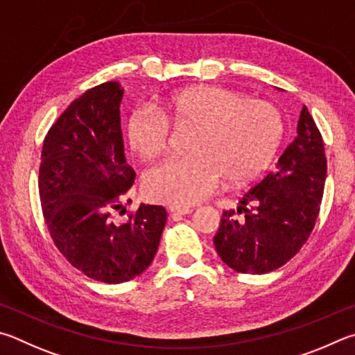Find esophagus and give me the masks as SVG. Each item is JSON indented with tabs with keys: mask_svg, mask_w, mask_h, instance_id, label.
Listing matches in <instances>:
<instances>
[{
	"mask_svg": "<svg viewBox=\"0 0 355 355\" xmlns=\"http://www.w3.org/2000/svg\"><path fill=\"white\" fill-rule=\"evenodd\" d=\"M170 212L176 214V215H189V214L193 212V209L187 207V206H171Z\"/></svg>",
	"mask_w": 355,
	"mask_h": 355,
	"instance_id": "1",
	"label": "esophagus"
}]
</instances>
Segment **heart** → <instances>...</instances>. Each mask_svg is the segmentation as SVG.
Returning <instances> with one entry per match:
<instances>
[{"label": "heart", "instance_id": "1", "mask_svg": "<svg viewBox=\"0 0 355 355\" xmlns=\"http://www.w3.org/2000/svg\"><path fill=\"white\" fill-rule=\"evenodd\" d=\"M170 123L193 126L191 154L149 168L143 189L149 200L173 206L206 200L225 176L231 184L256 179L282 139V118L272 104L218 85H196L173 93L159 110L132 112L126 126L130 149L141 159L157 157L168 146Z\"/></svg>", "mask_w": 355, "mask_h": 355}]
</instances>
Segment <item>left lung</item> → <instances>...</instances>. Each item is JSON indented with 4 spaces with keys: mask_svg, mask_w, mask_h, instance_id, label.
I'll use <instances>...</instances> for the list:
<instances>
[{
    "mask_svg": "<svg viewBox=\"0 0 355 355\" xmlns=\"http://www.w3.org/2000/svg\"><path fill=\"white\" fill-rule=\"evenodd\" d=\"M326 173L324 143L304 105L297 135L275 171L246 191L237 212H223L214 237L223 262L245 275H265L296 256L318 218Z\"/></svg>",
    "mask_w": 355,
    "mask_h": 355,
    "instance_id": "1",
    "label": "left lung"
}]
</instances>
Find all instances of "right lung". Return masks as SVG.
<instances>
[{"instance_id":"1","label":"right lung","mask_w":355,"mask_h":355,"mask_svg":"<svg viewBox=\"0 0 355 355\" xmlns=\"http://www.w3.org/2000/svg\"><path fill=\"white\" fill-rule=\"evenodd\" d=\"M123 93L110 80L74 99L48 130L39 170L42 210L54 245L74 268L104 284L140 276L166 223L165 207L149 204H140L124 223L115 218L116 210L126 214L121 207L135 179L124 157Z\"/></svg>"}]
</instances>
